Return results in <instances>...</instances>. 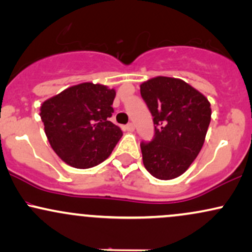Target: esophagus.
<instances>
[{
    "instance_id": "1",
    "label": "esophagus",
    "mask_w": 252,
    "mask_h": 252,
    "mask_svg": "<svg viewBox=\"0 0 252 252\" xmlns=\"http://www.w3.org/2000/svg\"><path fill=\"white\" fill-rule=\"evenodd\" d=\"M126 129L128 130V131H130V132H132L135 130V126L132 123H129V124H126Z\"/></svg>"
}]
</instances>
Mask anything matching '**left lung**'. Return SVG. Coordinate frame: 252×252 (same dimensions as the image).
I'll use <instances>...</instances> for the list:
<instances>
[{"instance_id": "obj_1", "label": "left lung", "mask_w": 252, "mask_h": 252, "mask_svg": "<svg viewBox=\"0 0 252 252\" xmlns=\"http://www.w3.org/2000/svg\"><path fill=\"white\" fill-rule=\"evenodd\" d=\"M155 124L154 140L141 143L146 169L160 180L184 174L198 156L211 122V104L178 78L158 76L141 84Z\"/></svg>"}]
</instances>
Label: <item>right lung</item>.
Returning <instances> with one entry per match:
<instances>
[{
  "label": "right lung",
  "instance_id": "add662e5",
  "mask_svg": "<svg viewBox=\"0 0 252 252\" xmlns=\"http://www.w3.org/2000/svg\"><path fill=\"white\" fill-rule=\"evenodd\" d=\"M116 91L82 83L48 98L40 106L52 149L68 166L88 169L109 158L123 132L110 122Z\"/></svg>",
  "mask_w": 252,
  "mask_h": 252
}]
</instances>
